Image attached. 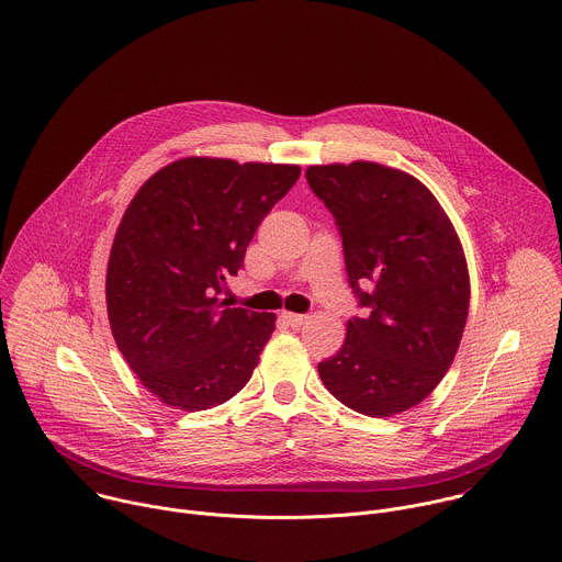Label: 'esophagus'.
Here are the masks:
<instances>
[{"label":"esophagus","instance_id":"esophagus-1","mask_svg":"<svg viewBox=\"0 0 562 562\" xmlns=\"http://www.w3.org/2000/svg\"><path fill=\"white\" fill-rule=\"evenodd\" d=\"M282 319H284L289 326L297 328V326H302V324L308 319V315H300V313H289V311H284V313H282Z\"/></svg>","mask_w":562,"mask_h":562}]
</instances>
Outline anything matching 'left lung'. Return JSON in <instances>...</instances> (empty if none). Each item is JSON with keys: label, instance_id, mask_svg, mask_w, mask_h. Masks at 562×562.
Masks as SVG:
<instances>
[{"label": "left lung", "instance_id": "left-lung-1", "mask_svg": "<svg viewBox=\"0 0 562 562\" xmlns=\"http://www.w3.org/2000/svg\"><path fill=\"white\" fill-rule=\"evenodd\" d=\"M306 180L335 216L363 317L317 363L326 391L366 417L422 404L459 350L470 273L459 234L428 187L372 160L311 165ZM359 283L371 289L361 292Z\"/></svg>", "mask_w": 562, "mask_h": 562}]
</instances>
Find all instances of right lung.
Returning <instances> with one entry per match:
<instances>
[{
	"label": "right lung",
	"mask_w": 562,
	"mask_h": 562,
	"mask_svg": "<svg viewBox=\"0 0 562 562\" xmlns=\"http://www.w3.org/2000/svg\"><path fill=\"white\" fill-rule=\"evenodd\" d=\"M300 165L187 156L151 173L127 205L108 260L114 341L162 404L196 413L245 389L276 313L218 302L227 276Z\"/></svg>",
	"instance_id": "right-lung-1"
}]
</instances>
